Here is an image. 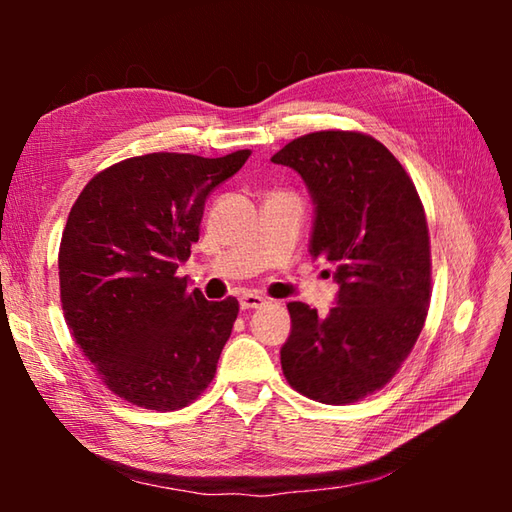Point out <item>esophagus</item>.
<instances>
[{
    "label": "esophagus",
    "instance_id": "esophagus-1",
    "mask_svg": "<svg viewBox=\"0 0 512 512\" xmlns=\"http://www.w3.org/2000/svg\"><path fill=\"white\" fill-rule=\"evenodd\" d=\"M262 306H266V299L262 295H255V292H244V295L239 297V308L242 310H255Z\"/></svg>",
    "mask_w": 512,
    "mask_h": 512
}]
</instances>
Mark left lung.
<instances>
[{
    "label": "left lung",
    "instance_id": "8db88e82",
    "mask_svg": "<svg viewBox=\"0 0 512 512\" xmlns=\"http://www.w3.org/2000/svg\"><path fill=\"white\" fill-rule=\"evenodd\" d=\"M270 160L306 182L314 204L310 255L339 284L325 317L288 303L292 330L281 369L312 400H361L398 372L427 319L431 250L418 191L383 143L358 132L301 136Z\"/></svg>",
    "mask_w": 512,
    "mask_h": 512
}]
</instances>
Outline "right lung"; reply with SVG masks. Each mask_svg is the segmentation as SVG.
<instances>
[{"label":"right lung","mask_w":512,"mask_h":512,"mask_svg":"<svg viewBox=\"0 0 512 512\" xmlns=\"http://www.w3.org/2000/svg\"><path fill=\"white\" fill-rule=\"evenodd\" d=\"M248 156L127 158L96 173L72 206L59 248L65 323L132 405L182 409L215 376L239 303L206 301L176 273L198 242L206 198Z\"/></svg>","instance_id":"1"}]
</instances>
